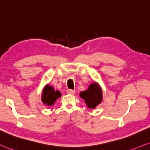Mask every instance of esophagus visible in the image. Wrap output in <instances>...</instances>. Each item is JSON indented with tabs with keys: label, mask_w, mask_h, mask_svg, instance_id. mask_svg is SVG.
I'll return each mask as SVG.
<instances>
[{
	"label": "esophagus",
	"mask_w": 150,
	"mask_h": 150,
	"mask_svg": "<svg viewBox=\"0 0 150 150\" xmlns=\"http://www.w3.org/2000/svg\"><path fill=\"white\" fill-rule=\"evenodd\" d=\"M67 93L69 94H71V95H73L74 93H75V90H72V89H69L67 91Z\"/></svg>",
	"instance_id": "esophagus-1"
}]
</instances>
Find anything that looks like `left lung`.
Wrapping results in <instances>:
<instances>
[{"label":"left lung","instance_id":"left-lung-1","mask_svg":"<svg viewBox=\"0 0 150 150\" xmlns=\"http://www.w3.org/2000/svg\"><path fill=\"white\" fill-rule=\"evenodd\" d=\"M80 97L90 108H95L102 100V91L97 83H91L87 91L80 93Z\"/></svg>","mask_w":150,"mask_h":150}]
</instances>
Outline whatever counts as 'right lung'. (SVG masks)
Returning <instances> with one entry per match:
<instances>
[{"label":"right lung","mask_w":150,"mask_h":150,"mask_svg":"<svg viewBox=\"0 0 150 150\" xmlns=\"http://www.w3.org/2000/svg\"><path fill=\"white\" fill-rule=\"evenodd\" d=\"M61 97L60 92L58 91H55L53 87L47 85L42 92V101L47 105H52L54 104L55 101L57 98Z\"/></svg>","instance_id":"obj_1"}]
</instances>
